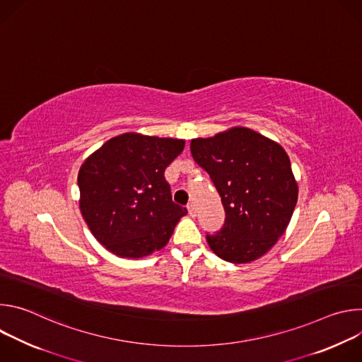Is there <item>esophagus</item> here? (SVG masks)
<instances>
[{"mask_svg": "<svg viewBox=\"0 0 362 362\" xmlns=\"http://www.w3.org/2000/svg\"><path fill=\"white\" fill-rule=\"evenodd\" d=\"M186 208H187V212H189V215L193 218V216L196 215V208H194V204H193V203H189V204L186 206Z\"/></svg>", "mask_w": 362, "mask_h": 362, "instance_id": "obj_1", "label": "esophagus"}]
</instances>
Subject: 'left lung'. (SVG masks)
Segmentation results:
<instances>
[{
    "label": "left lung",
    "mask_w": 362,
    "mask_h": 362,
    "mask_svg": "<svg viewBox=\"0 0 362 362\" xmlns=\"http://www.w3.org/2000/svg\"><path fill=\"white\" fill-rule=\"evenodd\" d=\"M194 162L209 173L226 221L208 235L214 253L230 264L264 256L285 233L298 200V183L285 148L247 127H230L190 141Z\"/></svg>",
    "instance_id": "1"
}]
</instances>
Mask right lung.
I'll return each instance as SVG.
<instances>
[{
	"mask_svg": "<svg viewBox=\"0 0 362 362\" xmlns=\"http://www.w3.org/2000/svg\"><path fill=\"white\" fill-rule=\"evenodd\" d=\"M183 147L182 139L124 133L83 162L80 212L109 252L139 259L168 245L187 209L172 200L165 169Z\"/></svg>",
	"mask_w": 362,
	"mask_h": 362,
	"instance_id": "obj_1",
	"label": "right lung"
}]
</instances>
